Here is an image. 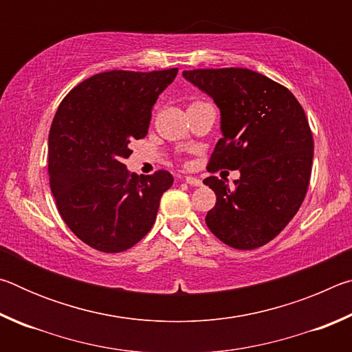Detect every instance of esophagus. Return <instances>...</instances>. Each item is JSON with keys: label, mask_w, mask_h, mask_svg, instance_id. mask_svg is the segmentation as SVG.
<instances>
[{"label": "esophagus", "mask_w": 352, "mask_h": 352, "mask_svg": "<svg viewBox=\"0 0 352 352\" xmlns=\"http://www.w3.org/2000/svg\"><path fill=\"white\" fill-rule=\"evenodd\" d=\"M184 182H186L188 184H190V186H201V180L197 177H190V175H186L183 178Z\"/></svg>", "instance_id": "esophagus-1"}]
</instances>
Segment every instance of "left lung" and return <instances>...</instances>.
I'll return each mask as SVG.
<instances>
[{"instance_id":"left-lung-1","label":"left lung","mask_w":352,"mask_h":352,"mask_svg":"<svg viewBox=\"0 0 352 352\" xmlns=\"http://www.w3.org/2000/svg\"><path fill=\"white\" fill-rule=\"evenodd\" d=\"M220 110L222 138L208 169H237L239 180L208 177L216 206L205 222L226 245L254 250L281 233L306 197L314 140L287 88L247 68L183 71Z\"/></svg>"}]
</instances>
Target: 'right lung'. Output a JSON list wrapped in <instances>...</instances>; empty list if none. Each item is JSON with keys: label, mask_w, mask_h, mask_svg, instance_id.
I'll list each match as a JSON object with an SVG mask.
<instances>
[{"label": "right lung", "mask_w": 352, "mask_h": 352, "mask_svg": "<svg viewBox=\"0 0 352 352\" xmlns=\"http://www.w3.org/2000/svg\"><path fill=\"white\" fill-rule=\"evenodd\" d=\"M177 68L107 71L80 82L62 100L47 138V170L57 210L82 242L126 252L155 223L168 170L136 175L122 163L129 144L147 135L152 109Z\"/></svg>", "instance_id": "add662e5"}]
</instances>
